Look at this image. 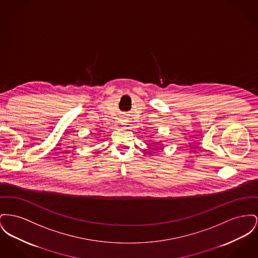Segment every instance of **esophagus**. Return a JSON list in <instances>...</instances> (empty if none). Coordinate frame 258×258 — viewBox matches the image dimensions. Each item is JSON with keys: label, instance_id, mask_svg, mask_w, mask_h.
Masks as SVG:
<instances>
[{"label": "esophagus", "instance_id": "obj_1", "mask_svg": "<svg viewBox=\"0 0 258 258\" xmlns=\"http://www.w3.org/2000/svg\"><path fill=\"white\" fill-rule=\"evenodd\" d=\"M125 122H126V121H125V120H121V124H126Z\"/></svg>", "mask_w": 258, "mask_h": 258}]
</instances>
